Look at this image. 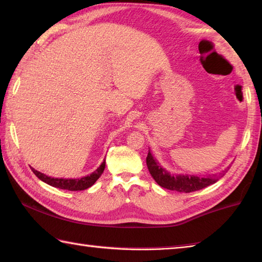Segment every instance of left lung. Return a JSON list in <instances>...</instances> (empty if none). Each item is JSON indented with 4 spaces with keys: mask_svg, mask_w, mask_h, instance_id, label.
Wrapping results in <instances>:
<instances>
[{
    "mask_svg": "<svg viewBox=\"0 0 262 262\" xmlns=\"http://www.w3.org/2000/svg\"><path fill=\"white\" fill-rule=\"evenodd\" d=\"M146 164H147L149 173H151V176L153 177V179L157 181L158 185H160L161 187H163L165 189H169V190H174L179 192H192L213 185V183H215L217 180H219V178H217L215 174L207 178H199L194 176H183V174H179V176L170 174L168 171L164 170L162 166L155 161L153 155L149 151L146 158Z\"/></svg>",
    "mask_w": 262,
    "mask_h": 262,
    "instance_id": "left-lung-1",
    "label": "left lung"
}]
</instances>
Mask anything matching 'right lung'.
I'll return each mask as SVG.
<instances>
[{
	"label": "right lung",
	"mask_w": 262,
	"mask_h": 262,
	"mask_svg": "<svg viewBox=\"0 0 262 262\" xmlns=\"http://www.w3.org/2000/svg\"><path fill=\"white\" fill-rule=\"evenodd\" d=\"M104 166H105V160L96 171L92 172L90 176L83 177V178H81V179H63V178H52V177H48L46 174L41 173V172H39L33 168H31V170L33 173H35L39 178V179L45 183H47V185H49V186L55 187V188H59V189H66V190H71V191H77V190H84V189H88L91 186H93L94 182H96L100 178V176L103 173Z\"/></svg>",
	"instance_id": "add662e5"
}]
</instances>
